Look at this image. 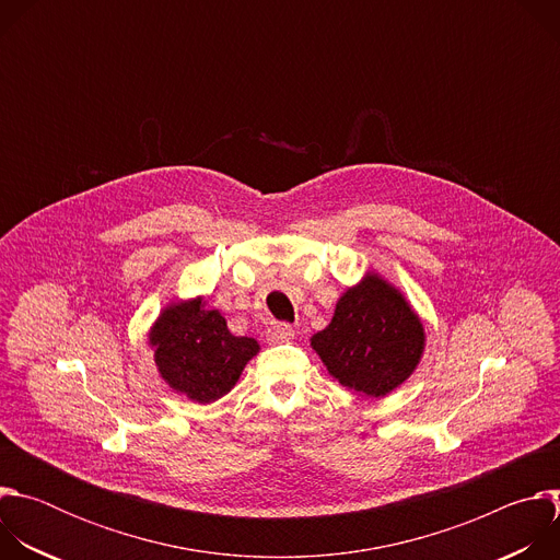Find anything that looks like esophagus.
Returning <instances> with one entry per match:
<instances>
[{"label":"esophagus","instance_id":"34e87169","mask_svg":"<svg viewBox=\"0 0 560 560\" xmlns=\"http://www.w3.org/2000/svg\"><path fill=\"white\" fill-rule=\"evenodd\" d=\"M294 337V328L290 326V324H277V326H272V328H268V332H266V339H268V343H283V341H290Z\"/></svg>","mask_w":560,"mask_h":560}]
</instances>
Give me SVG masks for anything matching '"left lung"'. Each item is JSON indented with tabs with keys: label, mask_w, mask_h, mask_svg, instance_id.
Returning <instances> with one entry per match:
<instances>
[{
	"label": "left lung",
	"mask_w": 560,
	"mask_h": 560,
	"mask_svg": "<svg viewBox=\"0 0 560 560\" xmlns=\"http://www.w3.org/2000/svg\"><path fill=\"white\" fill-rule=\"evenodd\" d=\"M310 346L343 387L378 398L417 370L425 330L406 296L368 272L341 294L332 322Z\"/></svg>",
	"instance_id": "left-lung-1"
}]
</instances>
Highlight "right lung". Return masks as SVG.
Returning <instances> with one entry per match:
<instances>
[{"label":"right lung","instance_id":"obj_1","mask_svg":"<svg viewBox=\"0 0 560 560\" xmlns=\"http://www.w3.org/2000/svg\"><path fill=\"white\" fill-rule=\"evenodd\" d=\"M203 305V296L171 303L150 328L148 341L162 378L190 401L206 406L234 387L259 343L234 337L221 312Z\"/></svg>","mask_w":560,"mask_h":560}]
</instances>
